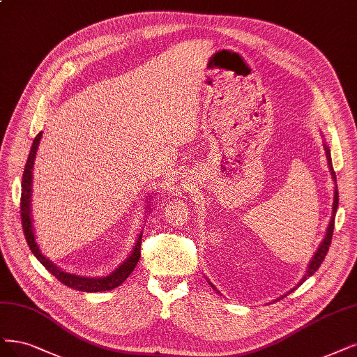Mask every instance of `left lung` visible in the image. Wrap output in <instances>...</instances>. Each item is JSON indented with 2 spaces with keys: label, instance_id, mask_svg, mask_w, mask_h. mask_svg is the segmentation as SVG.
<instances>
[{
  "label": "left lung",
  "instance_id": "1",
  "mask_svg": "<svg viewBox=\"0 0 357 357\" xmlns=\"http://www.w3.org/2000/svg\"><path fill=\"white\" fill-rule=\"evenodd\" d=\"M325 152H326V161H328V167H329V171H331V176H333V180H334V183H335V188H334V202H333V215H331L329 225H328V227H326V235H325V238L322 239L321 245H319V248L316 250L314 255L312 257V260H310L309 266H307V270H305L304 276L301 278V280L298 282V284H297L296 287H294L291 291H288V292L285 294V296L279 297L278 300L287 297L288 294H291L297 287H300L307 278H310V276L314 275L316 270H317L319 267H321L322 261L325 260V255H326V252H328V250H329V245H331V239H333L334 225H335V214H337V208H338V188H337V176H335V171H334V168H333V159H331V152H329V147H328L326 144H325ZM206 282H210V280H206ZM210 285L213 287V289H215V291L220 294V291L211 284V282H210Z\"/></svg>",
  "mask_w": 357,
  "mask_h": 357
}]
</instances>
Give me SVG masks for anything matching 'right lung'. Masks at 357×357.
Masks as SVG:
<instances>
[{
	"label": "right lung",
	"mask_w": 357,
	"mask_h": 357,
	"mask_svg": "<svg viewBox=\"0 0 357 357\" xmlns=\"http://www.w3.org/2000/svg\"><path fill=\"white\" fill-rule=\"evenodd\" d=\"M43 137V131L36 134V137L33 139L31 152L28 156L26 165H24V171H23V177H22V196H20V215H22V226H23V231H24V238L28 241L29 248L32 251V254L38 258V261L50 272L56 279H59L61 284L73 288L77 291H82V292H102V291H110L115 289L116 287H119L122 282H124L134 270V267L137 266L139 260H140V247H142V235L143 231H140V235L137 238L136 245L131 251V254L127 257V260L122 263L121 266H118L112 273L107 276H99V278H87V276H79V275H73L69 272H65L60 267H57L53 261L48 260V258L40 251L38 243L35 241V235H33V226H32V210H31V196H32V169H33V161L36 156V151H38V146ZM149 202L147 201V211L149 213Z\"/></svg>",
	"instance_id": "right-lung-1"
}]
</instances>
